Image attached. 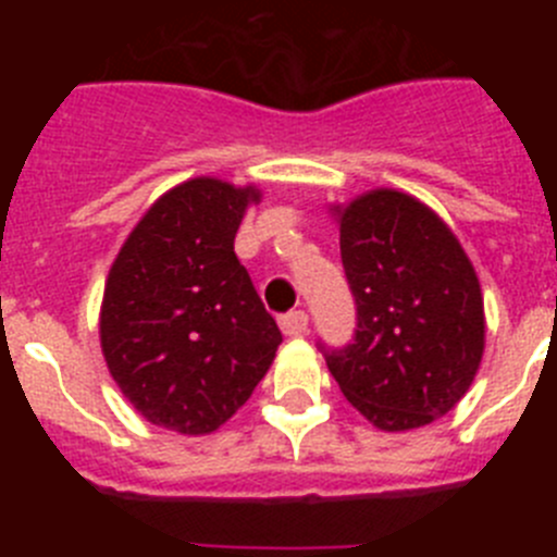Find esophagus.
I'll return each instance as SVG.
<instances>
[{
    "instance_id": "obj_1",
    "label": "esophagus",
    "mask_w": 557,
    "mask_h": 557,
    "mask_svg": "<svg viewBox=\"0 0 557 557\" xmlns=\"http://www.w3.org/2000/svg\"><path fill=\"white\" fill-rule=\"evenodd\" d=\"M282 332L287 334V337H298V334L307 332L309 326V314L304 312V309H293V312L282 314Z\"/></svg>"
}]
</instances>
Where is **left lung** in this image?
<instances>
[{
    "label": "left lung",
    "mask_w": 557,
    "mask_h": 557,
    "mask_svg": "<svg viewBox=\"0 0 557 557\" xmlns=\"http://www.w3.org/2000/svg\"><path fill=\"white\" fill-rule=\"evenodd\" d=\"M334 211L357 329L343 348L321 343L329 371L379 430L430 424L480 368L485 314L474 268L449 225L405 191L373 189Z\"/></svg>",
    "instance_id": "obj_1"
}]
</instances>
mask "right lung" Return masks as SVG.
<instances>
[{"label":"right lung","mask_w":557,"mask_h":557,"mask_svg":"<svg viewBox=\"0 0 557 557\" xmlns=\"http://www.w3.org/2000/svg\"><path fill=\"white\" fill-rule=\"evenodd\" d=\"M259 189L191 178L161 195L113 259L100 312L108 371L156 426L209 435L262 382L282 332L234 253Z\"/></svg>","instance_id":"1"}]
</instances>
